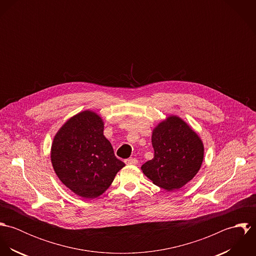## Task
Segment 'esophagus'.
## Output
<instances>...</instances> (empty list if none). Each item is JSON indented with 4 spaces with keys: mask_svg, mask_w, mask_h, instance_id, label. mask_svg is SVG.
<instances>
[{
    "mask_svg": "<svg viewBox=\"0 0 256 256\" xmlns=\"http://www.w3.org/2000/svg\"><path fill=\"white\" fill-rule=\"evenodd\" d=\"M125 164H129V166H136L138 164V160L136 158H130L125 160Z\"/></svg>",
    "mask_w": 256,
    "mask_h": 256,
    "instance_id": "1",
    "label": "esophagus"
}]
</instances>
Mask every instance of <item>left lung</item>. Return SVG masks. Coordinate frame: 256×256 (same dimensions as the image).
I'll use <instances>...</instances> for the list:
<instances>
[{"instance_id": "left-lung-1", "label": "left lung", "mask_w": 256, "mask_h": 256, "mask_svg": "<svg viewBox=\"0 0 256 256\" xmlns=\"http://www.w3.org/2000/svg\"><path fill=\"white\" fill-rule=\"evenodd\" d=\"M152 145L154 158L141 170L154 185L164 190L182 188L193 180L202 166L203 142L180 116L170 115L152 129Z\"/></svg>"}]
</instances>
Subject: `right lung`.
Here are the masks:
<instances>
[{"mask_svg":"<svg viewBox=\"0 0 256 256\" xmlns=\"http://www.w3.org/2000/svg\"><path fill=\"white\" fill-rule=\"evenodd\" d=\"M104 122L84 110L68 119L54 136L50 158L58 178L76 195L94 199L104 193L125 164L114 156L104 135Z\"/></svg>","mask_w":256,"mask_h":256,"instance_id":"add662e5","label":"right lung"}]
</instances>
